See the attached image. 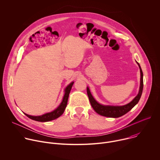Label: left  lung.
<instances>
[{
    "label": "left lung",
    "mask_w": 160,
    "mask_h": 160,
    "mask_svg": "<svg viewBox=\"0 0 160 160\" xmlns=\"http://www.w3.org/2000/svg\"><path fill=\"white\" fill-rule=\"evenodd\" d=\"M138 64L140 72H141V82H140V88L138 94L137 96L129 103L127 104L123 105V106H105L99 104L98 102L95 99L93 98L90 93V91L89 90L88 87H87V92L88 97L89 101L90 102L91 106L93 108L94 111L98 113L99 115L109 117V118H118L123 115L125 114L128 112L129 111H130L140 100V98L141 97L142 93V90H143V73L142 71V69L141 68L140 64L137 62Z\"/></svg>",
    "instance_id": "left-lung-1"
}]
</instances>
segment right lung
Wrapping results in <instances>:
<instances>
[{"mask_svg": "<svg viewBox=\"0 0 160 160\" xmlns=\"http://www.w3.org/2000/svg\"><path fill=\"white\" fill-rule=\"evenodd\" d=\"M73 83H74V82H72L66 87V88L64 90V97H63L61 103L56 109H54L52 112L43 114V115H42L41 116H31V115H27V114H26L25 112H24V114L29 118L35 121L40 122H49V121H51V120H55V119L59 118L61 115H62V114L64 112L65 108L67 106L68 98H69V94H70V92L72 87Z\"/></svg>", "mask_w": 160, "mask_h": 160, "instance_id": "1", "label": "right lung"}]
</instances>
